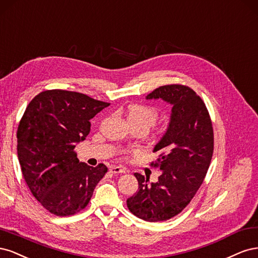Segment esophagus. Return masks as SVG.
<instances>
[{"mask_svg": "<svg viewBox=\"0 0 258 258\" xmlns=\"http://www.w3.org/2000/svg\"><path fill=\"white\" fill-rule=\"evenodd\" d=\"M109 171L113 174H119V173H125L126 169L119 167V166H111V167L109 168Z\"/></svg>", "mask_w": 258, "mask_h": 258, "instance_id": "esophagus-1", "label": "esophagus"}]
</instances>
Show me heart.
Wrapping results in <instances>:
<instances>
[{
  "label": "heart",
  "mask_w": 258,
  "mask_h": 258,
  "mask_svg": "<svg viewBox=\"0 0 258 258\" xmlns=\"http://www.w3.org/2000/svg\"><path fill=\"white\" fill-rule=\"evenodd\" d=\"M159 117V112L153 107L146 105H132L127 109V120L130 123H136L151 127Z\"/></svg>",
  "instance_id": "b5f03b06"
}]
</instances>
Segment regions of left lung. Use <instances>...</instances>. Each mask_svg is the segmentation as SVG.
Returning a JSON list of instances; mask_svg holds the SVG:
<instances>
[{
  "label": "left lung",
  "mask_w": 258,
  "mask_h": 258,
  "mask_svg": "<svg viewBox=\"0 0 258 258\" xmlns=\"http://www.w3.org/2000/svg\"><path fill=\"white\" fill-rule=\"evenodd\" d=\"M146 98L172 106L167 130L153 148L160 159L151 165L162 173L149 183L148 177L136 172L138 190L126 204L139 219L160 222L180 213L201 187L212 159L213 128L203 99L188 87L163 86Z\"/></svg>",
  "instance_id": "1"
}]
</instances>
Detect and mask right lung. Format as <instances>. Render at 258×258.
Instances as JSON below:
<instances>
[{
  "instance_id": "1",
  "label": "right lung",
  "mask_w": 258,
  "mask_h": 258,
  "mask_svg": "<svg viewBox=\"0 0 258 258\" xmlns=\"http://www.w3.org/2000/svg\"><path fill=\"white\" fill-rule=\"evenodd\" d=\"M108 106L65 90L44 91L28 105L17 131L18 160L33 196L49 212L66 217L84 209L107 172L104 164L79 162L74 149Z\"/></svg>"
}]
</instances>
